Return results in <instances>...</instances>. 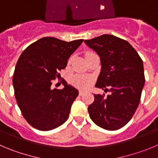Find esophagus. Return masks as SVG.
<instances>
[{"label":"esophagus","instance_id":"34e87169","mask_svg":"<svg viewBox=\"0 0 158 158\" xmlns=\"http://www.w3.org/2000/svg\"><path fill=\"white\" fill-rule=\"evenodd\" d=\"M84 94H85V91H84V90H79V96H82Z\"/></svg>","mask_w":158,"mask_h":158}]
</instances>
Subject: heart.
Wrapping results in <instances>:
<instances>
[{
    "label": "heart",
    "instance_id": "b5f03b06",
    "mask_svg": "<svg viewBox=\"0 0 158 158\" xmlns=\"http://www.w3.org/2000/svg\"><path fill=\"white\" fill-rule=\"evenodd\" d=\"M91 54H94V53L87 52L86 54V57L91 55ZM72 83L74 84V85H76V86H78V87L86 88L88 87V86H89V84H90V79L83 76H76L72 78Z\"/></svg>",
    "mask_w": 158,
    "mask_h": 158
}]
</instances>
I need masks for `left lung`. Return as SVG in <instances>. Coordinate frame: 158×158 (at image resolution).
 I'll return each instance as SVG.
<instances>
[{"instance_id":"1","label":"left lung","mask_w":158,"mask_h":158,"mask_svg":"<svg viewBox=\"0 0 158 158\" xmlns=\"http://www.w3.org/2000/svg\"><path fill=\"white\" fill-rule=\"evenodd\" d=\"M84 42L101 58L95 86L110 92L107 97L94 94V101L88 107L89 117L103 129L117 130L131 120L139 106L145 83L143 63L129 42L113 35Z\"/></svg>"}]
</instances>
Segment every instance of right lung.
<instances>
[{
    "mask_svg": "<svg viewBox=\"0 0 158 158\" xmlns=\"http://www.w3.org/2000/svg\"><path fill=\"white\" fill-rule=\"evenodd\" d=\"M83 40L71 42L44 37L22 53L13 75L15 96L22 114L29 125L49 131L65 122L79 91L66 82L64 88H51L52 80L60 77L68 59Z\"/></svg>",
    "mask_w": 158,
    "mask_h": 158,
    "instance_id": "obj_1",
    "label": "right lung"
}]
</instances>
